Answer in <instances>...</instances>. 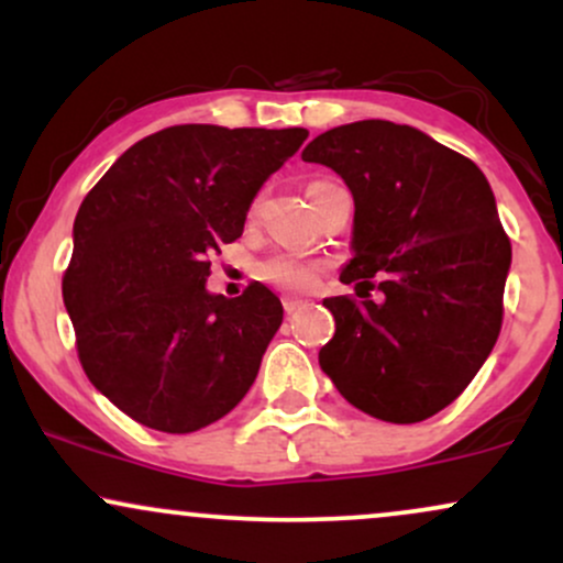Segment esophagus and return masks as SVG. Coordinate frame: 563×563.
<instances>
[{
	"label": "esophagus",
	"mask_w": 563,
	"mask_h": 563,
	"mask_svg": "<svg viewBox=\"0 0 563 563\" xmlns=\"http://www.w3.org/2000/svg\"><path fill=\"white\" fill-rule=\"evenodd\" d=\"M303 307H307V301L294 299V296H286V299H283V309H286V314H296V312H301Z\"/></svg>",
	"instance_id": "34e87169"
}]
</instances>
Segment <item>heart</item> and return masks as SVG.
Listing matches in <instances>:
<instances>
[{"label": "heart", "mask_w": 563, "mask_h": 563, "mask_svg": "<svg viewBox=\"0 0 563 563\" xmlns=\"http://www.w3.org/2000/svg\"><path fill=\"white\" fill-rule=\"evenodd\" d=\"M260 209V198L251 206V214ZM256 280L267 283L277 290H286V294H307L318 286L322 275V262L309 260V256L294 254V251H275V254L264 256L254 264Z\"/></svg>", "instance_id": "heart-1"}]
</instances>
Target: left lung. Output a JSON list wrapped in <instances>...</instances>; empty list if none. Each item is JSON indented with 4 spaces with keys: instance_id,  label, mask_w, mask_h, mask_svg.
<instances>
[{
    "instance_id": "left-lung-1",
    "label": "left lung",
    "mask_w": 563,
    "mask_h": 563,
    "mask_svg": "<svg viewBox=\"0 0 563 563\" xmlns=\"http://www.w3.org/2000/svg\"><path fill=\"white\" fill-rule=\"evenodd\" d=\"M354 196V260L325 299L335 333L320 367L346 402L418 423L461 397L503 325L510 241L474 161L418 129L354 121L303 147ZM382 299L373 302L369 290Z\"/></svg>"
}]
</instances>
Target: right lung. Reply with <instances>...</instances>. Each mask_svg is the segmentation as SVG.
<instances>
[{"mask_svg":"<svg viewBox=\"0 0 563 563\" xmlns=\"http://www.w3.org/2000/svg\"><path fill=\"white\" fill-rule=\"evenodd\" d=\"M307 129L179 124L134 142L81 200L63 301L79 363L129 418L166 434L219 421L245 397L283 322L251 283L211 296V256L243 235L264 179Z\"/></svg>","mask_w":563,"mask_h":563,"instance_id":"1","label":"right lung"}]
</instances>
